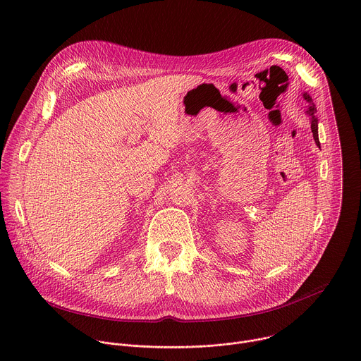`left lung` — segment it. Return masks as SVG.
Instances as JSON below:
<instances>
[{
	"instance_id": "left-lung-1",
	"label": "left lung",
	"mask_w": 361,
	"mask_h": 361,
	"mask_svg": "<svg viewBox=\"0 0 361 361\" xmlns=\"http://www.w3.org/2000/svg\"><path fill=\"white\" fill-rule=\"evenodd\" d=\"M304 99L308 102V104H310V109H308V114L312 116V131H313V137H314V140H316V144L320 147V141H319V121H317V118H316V109H314V104H313V99H312V97L310 95H307V92L304 94Z\"/></svg>"
}]
</instances>
